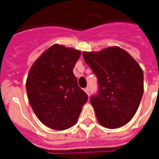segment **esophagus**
<instances>
[{
  "instance_id": "esophagus-1",
  "label": "esophagus",
  "mask_w": 159,
  "mask_h": 159,
  "mask_svg": "<svg viewBox=\"0 0 159 159\" xmlns=\"http://www.w3.org/2000/svg\"><path fill=\"white\" fill-rule=\"evenodd\" d=\"M84 91H85V92H86V94H87V95H89V93H90V91H89L88 87H86V88L84 89Z\"/></svg>"
}]
</instances>
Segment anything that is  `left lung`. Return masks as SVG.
<instances>
[{"label":"left lung","instance_id":"1","mask_svg":"<svg viewBox=\"0 0 159 159\" xmlns=\"http://www.w3.org/2000/svg\"><path fill=\"white\" fill-rule=\"evenodd\" d=\"M99 83V93L91 98L98 122L115 129L126 125L136 113L144 93V73L131 55L118 46L82 52Z\"/></svg>","mask_w":159,"mask_h":159}]
</instances>
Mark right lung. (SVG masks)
<instances>
[{"mask_svg":"<svg viewBox=\"0 0 159 159\" xmlns=\"http://www.w3.org/2000/svg\"><path fill=\"white\" fill-rule=\"evenodd\" d=\"M81 51L55 44L33 63L26 81L28 101L46 126L64 131L75 125L87 101L73 69Z\"/></svg>","mask_w":159,"mask_h":159,"instance_id":"1","label":"right lung"}]
</instances>
